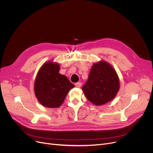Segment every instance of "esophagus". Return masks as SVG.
Here are the masks:
<instances>
[{"mask_svg": "<svg viewBox=\"0 0 153 153\" xmlns=\"http://www.w3.org/2000/svg\"><path fill=\"white\" fill-rule=\"evenodd\" d=\"M75 86L77 87V88H80V87L81 86L82 84H81V83H80V82H78V83H75Z\"/></svg>", "mask_w": 153, "mask_h": 153, "instance_id": "34e87169", "label": "esophagus"}]
</instances>
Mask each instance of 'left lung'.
<instances>
[{
	"label": "left lung",
	"instance_id": "left-lung-1",
	"mask_svg": "<svg viewBox=\"0 0 153 153\" xmlns=\"http://www.w3.org/2000/svg\"><path fill=\"white\" fill-rule=\"evenodd\" d=\"M120 79L111 64L105 61L94 63L82 88L87 99L97 106L112 100L120 90Z\"/></svg>",
	"mask_w": 153,
	"mask_h": 153
}]
</instances>
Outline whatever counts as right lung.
Here are the masks:
<instances>
[{
  "label": "right lung",
  "mask_w": 153,
  "mask_h": 153,
  "mask_svg": "<svg viewBox=\"0 0 153 153\" xmlns=\"http://www.w3.org/2000/svg\"><path fill=\"white\" fill-rule=\"evenodd\" d=\"M59 64L49 61L42 65L35 79V95L45 107H61L68 92L75 87L66 76L59 73Z\"/></svg>",
  "instance_id": "add662e5"
}]
</instances>
